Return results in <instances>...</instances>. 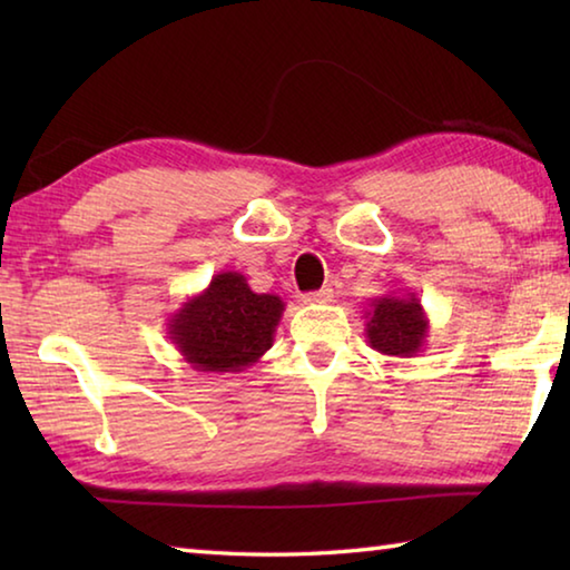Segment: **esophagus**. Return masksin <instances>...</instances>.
Masks as SVG:
<instances>
[{
    "mask_svg": "<svg viewBox=\"0 0 570 570\" xmlns=\"http://www.w3.org/2000/svg\"><path fill=\"white\" fill-rule=\"evenodd\" d=\"M334 298V292L330 286H324V288H320V292H308V294H304L302 296V302L304 304H330Z\"/></svg>",
    "mask_w": 570,
    "mask_h": 570,
    "instance_id": "34e87169",
    "label": "esophagus"
}]
</instances>
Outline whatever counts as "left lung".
Segmentation results:
<instances>
[{
	"label": "left lung",
	"mask_w": 570,
	"mask_h": 570,
	"mask_svg": "<svg viewBox=\"0 0 570 570\" xmlns=\"http://www.w3.org/2000/svg\"><path fill=\"white\" fill-rule=\"evenodd\" d=\"M366 342L387 356H417L430 334V320L417 294H382L364 312Z\"/></svg>",
	"instance_id": "left-lung-1"
}]
</instances>
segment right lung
Wrapping results in <instances>:
<instances>
[{
    "instance_id": "add662e5",
    "label": "right lung",
    "mask_w": 570,
    "mask_h": 570,
    "mask_svg": "<svg viewBox=\"0 0 570 570\" xmlns=\"http://www.w3.org/2000/svg\"><path fill=\"white\" fill-rule=\"evenodd\" d=\"M284 306L276 294L250 292L244 274L220 272L168 316V340L193 370L238 374L272 350Z\"/></svg>"
}]
</instances>
